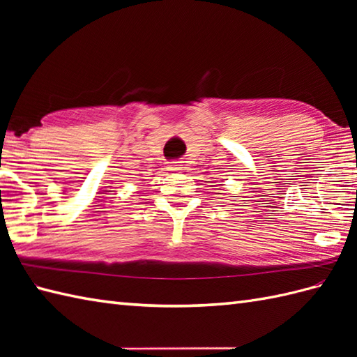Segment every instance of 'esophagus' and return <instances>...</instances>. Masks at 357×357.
Segmentation results:
<instances>
[{
	"mask_svg": "<svg viewBox=\"0 0 357 357\" xmlns=\"http://www.w3.org/2000/svg\"><path fill=\"white\" fill-rule=\"evenodd\" d=\"M181 167H179V162H172L170 164V170H179Z\"/></svg>",
	"mask_w": 357,
	"mask_h": 357,
	"instance_id": "34e87169",
	"label": "esophagus"
}]
</instances>
